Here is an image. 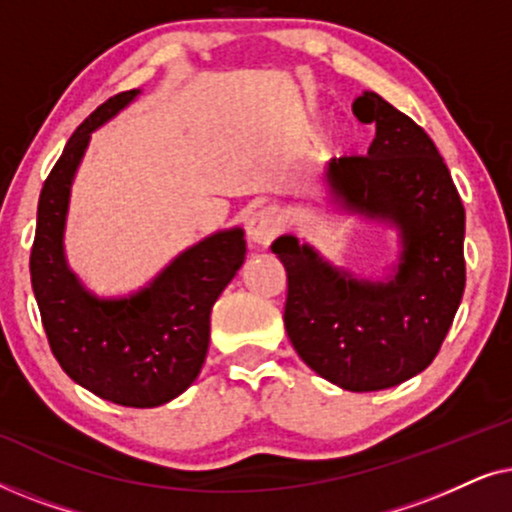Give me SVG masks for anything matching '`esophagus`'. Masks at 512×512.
<instances>
[{"instance_id": "obj_1", "label": "esophagus", "mask_w": 512, "mask_h": 512, "mask_svg": "<svg viewBox=\"0 0 512 512\" xmlns=\"http://www.w3.org/2000/svg\"><path fill=\"white\" fill-rule=\"evenodd\" d=\"M284 230L282 216L275 207H261L258 212L251 214L247 235L254 244H261V247H268V244L275 240V237Z\"/></svg>"}]
</instances>
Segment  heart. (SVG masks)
<instances>
[{
    "instance_id": "1",
    "label": "heart",
    "mask_w": 512,
    "mask_h": 512,
    "mask_svg": "<svg viewBox=\"0 0 512 512\" xmlns=\"http://www.w3.org/2000/svg\"><path fill=\"white\" fill-rule=\"evenodd\" d=\"M328 144H335V142H333V139H331V142H328Z\"/></svg>"
}]
</instances>
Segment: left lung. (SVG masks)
Masks as SVG:
<instances>
[{
	"label": "left lung",
	"instance_id": "1",
	"mask_svg": "<svg viewBox=\"0 0 512 512\" xmlns=\"http://www.w3.org/2000/svg\"><path fill=\"white\" fill-rule=\"evenodd\" d=\"M375 123L368 156L326 165L328 193L347 212L389 223L401 237L394 275L384 282L335 268L310 244L272 242L284 263V326L300 359L347 391L396 387L436 359L464 296L466 214L431 137L366 90L352 104Z\"/></svg>",
	"mask_w": 512,
	"mask_h": 512
}]
</instances>
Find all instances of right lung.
Listing matches in <instances>:
<instances>
[{"label": "right lung", "instance_id": "1", "mask_svg": "<svg viewBox=\"0 0 512 512\" xmlns=\"http://www.w3.org/2000/svg\"><path fill=\"white\" fill-rule=\"evenodd\" d=\"M139 95L125 90L83 121L44 181L30 254L41 324L60 368L83 389L125 408H156L191 387L209 347V314L242 268V228L219 230L174 258L128 298H97L69 270L65 223L90 132Z\"/></svg>", "mask_w": 512, "mask_h": 512}]
</instances>
